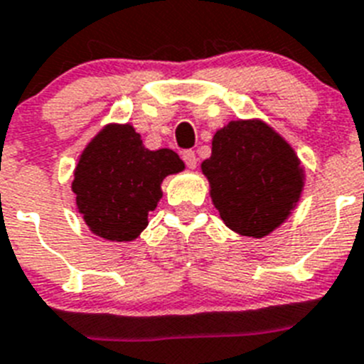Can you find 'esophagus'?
Segmentation results:
<instances>
[{"label":"esophagus","instance_id":"34e87169","mask_svg":"<svg viewBox=\"0 0 364 364\" xmlns=\"http://www.w3.org/2000/svg\"><path fill=\"white\" fill-rule=\"evenodd\" d=\"M183 161H185L188 168H196V164H198V157H196V154L192 150L183 151Z\"/></svg>","mask_w":364,"mask_h":364}]
</instances>
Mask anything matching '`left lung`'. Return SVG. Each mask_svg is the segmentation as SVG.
<instances>
[{"mask_svg":"<svg viewBox=\"0 0 364 364\" xmlns=\"http://www.w3.org/2000/svg\"><path fill=\"white\" fill-rule=\"evenodd\" d=\"M201 172L223 223L249 238L269 236L282 225L306 181L291 144L262 119H238L218 129Z\"/></svg>","mask_w":364,"mask_h":364,"instance_id":"left-lung-1","label":"left lung"}]
</instances>
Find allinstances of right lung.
Masks as SVG:
<instances>
[{
    "label": "right lung",
    "instance_id": "right-lung-1",
    "mask_svg": "<svg viewBox=\"0 0 364 364\" xmlns=\"http://www.w3.org/2000/svg\"><path fill=\"white\" fill-rule=\"evenodd\" d=\"M183 170L173 150H148L129 122H109L82 150L71 191L95 236L134 242L163 198V179Z\"/></svg>",
    "mask_w": 364,
    "mask_h": 364
}]
</instances>
